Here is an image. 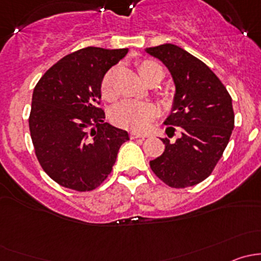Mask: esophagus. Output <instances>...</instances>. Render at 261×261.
I'll list each match as a JSON object with an SVG mask.
<instances>
[{"instance_id": "1", "label": "esophagus", "mask_w": 261, "mask_h": 261, "mask_svg": "<svg viewBox=\"0 0 261 261\" xmlns=\"http://www.w3.org/2000/svg\"><path fill=\"white\" fill-rule=\"evenodd\" d=\"M147 134H144V133H135V131H133V133H130V138L131 139H138V138H140V139H145V138H147Z\"/></svg>"}]
</instances>
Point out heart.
<instances>
[{
    "label": "heart",
    "mask_w": 261,
    "mask_h": 261,
    "mask_svg": "<svg viewBox=\"0 0 261 261\" xmlns=\"http://www.w3.org/2000/svg\"><path fill=\"white\" fill-rule=\"evenodd\" d=\"M136 69L145 82H149L154 78L162 80L164 75V70L158 63L150 59H143L136 62ZM114 68L107 70L101 80V94L103 98H114V88H112V80H114ZM156 115V109L150 102L138 101H122L114 107L111 112V118L115 125L130 130H143L150 123V121Z\"/></svg>",
    "instance_id": "obj_1"
}]
</instances>
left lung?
Returning a JSON list of instances; mask_svg holds the SVG:
<instances>
[{
	"label": "left lung",
	"mask_w": 261,
	"mask_h": 261,
	"mask_svg": "<svg viewBox=\"0 0 261 261\" xmlns=\"http://www.w3.org/2000/svg\"><path fill=\"white\" fill-rule=\"evenodd\" d=\"M169 69L175 84L173 111L165 120V150L150 162L172 188L196 186L210 177L227 146L235 125L232 99L217 75L188 51L173 44L147 48Z\"/></svg>",
	"instance_id": "8db88e82"
}]
</instances>
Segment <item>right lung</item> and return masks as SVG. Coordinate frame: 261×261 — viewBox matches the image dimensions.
I'll list each match as a JSON object with an SVG mask.
<instances>
[{"instance_id":"right-lung-1","label":"right lung","mask_w":261,"mask_h":261,"mask_svg":"<svg viewBox=\"0 0 261 261\" xmlns=\"http://www.w3.org/2000/svg\"><path fill=\"white\" fill-rule=\"evenodd\" d=\"M127 49L88 46L65 55L34 88L29 127L44 172L62 187L93 191L109 177L125 130L105 122L101 80Z\"/></svg>"}]
</instances>
